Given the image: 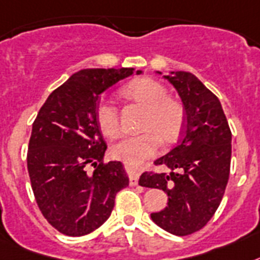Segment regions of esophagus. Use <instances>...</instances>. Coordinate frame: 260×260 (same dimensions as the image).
Masks as SVG:
<instances>
[{
  "mask_svg": "<svg viewBox=\"0 0 260 260\" xmlns=\"http://www.w3.org/2000/svg\"><path fill=\"white\" fill-rule=\"evenodd\" d=\"M138 179H139L138 171L137 170L130 171V184H132V186H137V184H138Z\"/></svg>",
  "mask_w": 260,
  "mask_h": 260,
  "instance_id": "1",
  "label": "esophagus"
}]
</instances>
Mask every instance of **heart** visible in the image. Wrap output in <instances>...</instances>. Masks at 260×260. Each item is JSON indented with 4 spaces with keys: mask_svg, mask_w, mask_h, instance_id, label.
I'll use <instances>...</instances> for the list:
<instances>
[{
    "mask_svg": "<svg viewBox=\"0 0 260 260\" xmlns=\"http://www.w3.org/2000/svg\"><path fill=\"white\" fill-rule=\"evenodd\" d=\"M121 94L146 109L142 130L137 135H121L111 145V155L133 165L142 164L158 151L160 139L175 142L184 126L183 107L169 98V91L160 82L151 78L134 79L122 87ZM96 122L101 132L111 137L119 128V111L111 101H101L96 106Z\"/></svg>",
    "mask_w": 260,
    "mask_h": 260,
    "instance_id": "heart-1",
    "label": "heart"
}]
</instances>
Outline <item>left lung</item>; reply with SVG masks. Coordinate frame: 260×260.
<instances>
[{"label":"left lung","mask_w":260,"mask_h":260,"mask_svg":"<svg viewBox=\"0 0 260 260\" xmlns=\"http://www.w3.org/2000/svg\"><path fill=\"white\" fill-rule=\"evenodd\" d=\"M164 77L181 96L184 134L154 162L170 171L143 173L139 184L166 192L167 206L151 219L167 233L184 237L205 227L219 207L230 175L231 130L219 100L194 74L170 72Z\"/></svg>","instance_id":"1"}]
</instances>
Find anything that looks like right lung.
<instances>
[{
	"instance_id": "1",
	"label": "right lung",
	"mask_w": 260,
	"mask_h": 260,
	"mask_svg": "<svg viewBox=\"0 0 260 260\" xmlns=\"http://www.w3.org/2000/svg\"><path fill=\"white\" fill-rule=\"evenodd\" d=\"M133 68L83 69L55 89L38 111L27 149V171L42 215L59 233L82 237L102 226L115 195L128 186L121 162L105 164L107 146L96 122L104 91Z\"/></svg>"
}]
</instances>
